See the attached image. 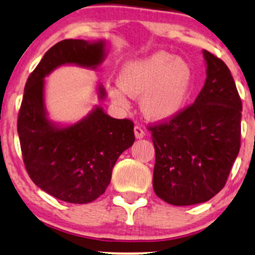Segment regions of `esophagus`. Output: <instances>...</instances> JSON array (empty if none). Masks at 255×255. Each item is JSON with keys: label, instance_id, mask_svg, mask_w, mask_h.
<instances>
[{"label": "esophagus", "instance_id": "1", "mask_svg": "<svg viewBox=\"0 0 255 255\" xmlns=\"http://www.w3.org/2000/svg\"><path fill=\"white\" fill-rule=\"evenodd\" d=\"M134 134H135V138H138V139H140V138H143L144 135H145V132H144V129L140 126H135L134 127Z\"/></svg>", "mask_w": 255, "mask_h": 255}]
</instances>
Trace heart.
<instances>
[{"mask_svg": "<svg viewBox=\"0 0 255 255\" xmlns=\"http://www.w3.org/2000/svg\"><path fill=\"white\" fill-rule=\"evenodd\" d=\"M192 73L189 64L171 54L158 51L153 55L125 64L118 76L120 87H110L116 105L128 107V96L140 99L144 115L164 121L177 115L186 102Z\"/></svg>", "mask_w": 255, "mask_h": 255, "instance_id": "heart-1", "label": "heart"}]
</instances>
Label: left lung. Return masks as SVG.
<instances>
[{"instance_id":"1","label":"left lung","mask_w":255,"mask_h":255,"mask_svg":"<svg viewBox=\"0 0 255 255\" xmlns=\"http://www.w3.org/2000/svg\"><path fill=\"white\" fill-rule=\"evenodd\" d=\"M207 78L194 104L153 123L156 196L175 206L201 204L225 187L241 148L242 101L228 66L204 50Z\"/></svg>"}]
</instances>
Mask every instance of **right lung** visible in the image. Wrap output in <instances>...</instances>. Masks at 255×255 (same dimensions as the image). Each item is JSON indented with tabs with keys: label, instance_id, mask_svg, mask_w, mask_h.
Instances as JSON below:
<instances>
[{
	"label": "right lung",
	"instance_id": "add662e5",
	"mask_svg": "<svg viewBox=\"0 0 255 255\" xmlns=\"http://www.w3.org/2000/svg\"><path fill=\"white\" fill-rule=\"evenodd\" d=\"M104 42L65 39L44 54L25 82L17 130L32 181L61 201L89 204L106 191L118 156L134 142L133 122L116 120L96 107L76 125L58 128L44 110V78L63 64L96 68ZM105 91L100 87V97Z\"/></svg>",
	"mask_w": 255,
	"mask_h": 255
}]
</instances>
